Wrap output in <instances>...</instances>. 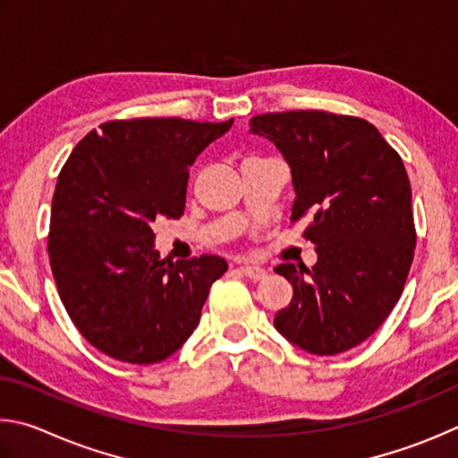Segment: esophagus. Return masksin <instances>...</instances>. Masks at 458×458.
Wrapping results in <instances>:
<instances>
[{
  "mask_svg": "<svg viewBox=\"0 0 458 458\" xmlns=\"http://www.w3.org/2000/svg\"><path fill=\"white\" fill-rule=\"evenodd\" d=\"M237 271L242 276H245V277L255 279V282H259V279H263V277L267 276V271L263 269V267H259V266H239Z\"/></svg>",
  "mask_w": 458,
  "mask_h": 458,
  "instance_id": "obj_1",
  "label": "esophagus"
}]
</instances>
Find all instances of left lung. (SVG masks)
<instances>
[{
    "instance_id": "left-lung-1",
    "label": "left lung",
    "mask_w": 458,
    "mask_h": 458,
    "mask_svg": "<svg viewBox=\"0 0 458 458\" xmlns=\"http://www.w3.org/2000/svg\"><path fill=\"white\" fill-rule=\"evenodd\" d=\"M292 168V221L310 216L311 269L282 263L293 285L276 330L293 346L334 356L378 330L404 290L416 231L412 191L398 152L364 118L324 110L253 116Z\"/></svg>"
}]
</instances>
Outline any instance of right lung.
I'll use <instances>...</instances> for the list:
<instances>
[{"label": "right lung", "mask_w": 458, "mask_h": 458, "mask_svg": "<svg viewBox=\"0 0 458 458\" xmlns=\"http://www.w3.org/2000/svg\"><path fill=\"white\" fill-rule=\"evenodd\" d=\"M233 124L112 120L72 150L52 199L50 253L60 300L80 334L110 358L155 364L199 326L227 261L160 259L152 223L179 219L189 168Z\"/></svg>", "instance_id": "add662e5"}]
</instances>
